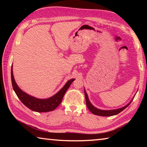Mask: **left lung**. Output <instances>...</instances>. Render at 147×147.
<instances>
[{
  "label": "left lung",
  "mask_w": 147,
  "mask_h": 147,
  "mask_svg": "<svg viewBox=\"0 0 147 147\" xmlns=\"http://www.w3.org/2000/svg\"><path fill=\"white\" fill-rule=\"evenodd\" d=\"M85 96H86V106L88 107V108L89 109V110L91 111L92 113H93L94 115H98V116H112V115H117V114L121 112L122 111L124 110L126 107L129 106V104L131 103V102L127 105L123 107V108H119V109H113V110H101V109H98L97 108H96L95 107H94L92 104H91L89 100L88 94H87L86 92L85 91Z\"/></svg>",
  "instance_id": "1"
}]
</instances>
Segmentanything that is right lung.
<instances>
[{"mask_svg":"<svg viewBox=\"0 0 147 147\" xmlns=\"http://www.w3.org/2000/svg\"><path fill=\"white\" fill-rule=\"evenodd\" d=\"M11 78L12 87L14 91L16 92L17 96L20 99L23 104H24L27 108L30 109L31 110L37 111V112H47V111H53L60 104L62 99L66 91L69 89L72 82L74 80V79H71L66 83L60 91L58 92L53 96L47 99H39L32 96L29 94L23 92L17 86V84L15 81L13 70H11Z\"/></svg>","mask_w":147,"mask_h":147,"instance_id":"obj_1","label":"right lung"}]
</instances>
